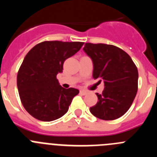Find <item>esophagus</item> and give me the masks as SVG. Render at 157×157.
Returning a JSON list of instances; mask_svg holds the SVG:
<instances>
[{"instance_id":"obj_1","label":"esophagus","mask_w":157,"mask_h":157,"mask_svg":"<svg viewBox=\"0 0 157 157\" xmlns=\"http://www.w3.org/2000/svg\"><path fill=\"white\" fill-rule=\"evenodd\" d=\"M80 94H82V95H86V94H87V91L84 90H80Z\"/></svg>"}]
</instances>
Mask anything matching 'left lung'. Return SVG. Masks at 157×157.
I'll use <instances>...</instances> for the list:
<instances>
[{
	"label": "left lung",
	"instance_id": "obj_1",
	"mask_svg": "<svg viewBox=\"0 0 157 157\" xmlns=\"http://www.w3.org/2000/svg\"><path fill=\"white\" fill-rule=\"evenodd\" d=\"M83 51L92 59L93 77L103 81L102 94L90 109L98 119L113 120L121 117L132 105L138 91V72L128 54L115 45L86 43Z\"/></svg>",
	"mask_w": 157,
	"mask_h": 157
}]
</instances>
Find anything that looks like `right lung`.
Segmentation results:
<instances>
[{
    "instance_id": "add662e5",
    "label": "right lung",
    "mask_w": 157,
    "mask_h": 157,
    "mask_svg": "<svg viewBox=\"0 0 157 157\" xmlns=\"http://www.w3.org/2000/svg\"><path fill=\"white\" fill-rule=\"evenodd\" d=\"M83 42L43 41L26 55L17 75V87L24 109L33 117L50 122L62 117L79 90L65 89L56 75L65 59L79 50Z\"/></svg>"
}]
</instances>
